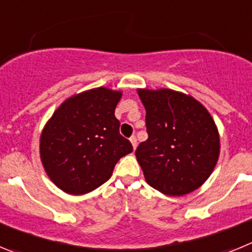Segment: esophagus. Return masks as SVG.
<instances>
[{
	"label": "esophagus",
	"instance_id": "1",
	"mask_svg": "<svg viewBox=\"0 0 252 252\" xmlns=\"http://www.w3.org/2000/svg\"><path fill=\"white\" fill-rule=\"evenodd\" d=\"M130 141H131V144H132V148H133V149H136V146H137V139H136V136H135V135H132V136L130 137Z\"/></svg>",
	"mask_w": 252,
	"mask_h": 252
}]
</instances>
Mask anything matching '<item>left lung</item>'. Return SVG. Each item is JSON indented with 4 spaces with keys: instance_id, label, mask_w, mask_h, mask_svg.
<instances>
[{
    "instance_id": "obj_1",
    "label": "left lung",
    "mask_w": 252,
    "mask_h": 252,
    "mask_svg": "<svg viewBox=\"0 0 252 252\" xmlns=\"http://www.w3.org/2000/svg\"><path fill=\"white\" fill-rule=\"evenodd\" d=\"M146 110L148 140L136 149L146 183L166 195L188 194L212 174L220 135L206 107L173 90H137Z\"/></svg>"
}]
</instances>
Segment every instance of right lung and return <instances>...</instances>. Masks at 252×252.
Listing matches in <instances>:
<instances>
[{
	"mask_svg": "<svg viewBox=\"0 0 252 252\" xmlns=\"http://www.w3.org/2000/svg\"><path fill=\"white\" fill-rule=\"evenodd\" d=\"M122 92L104 87L64 101L40 136V158L51 182L68 194H86L112 175L116 162L132 153L120 133L115 108Z\"/></svg>",
	"mask_w": 252,
	"mask_h": 252,
	"instance_id": "right-lung-1",
	"label": "right lung"
}]
</instances>
